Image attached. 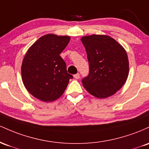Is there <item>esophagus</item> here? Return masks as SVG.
Wrapping results in <instances>:
<instances>
[{
    "instance_id": "obj_1",
    "label": "esophagus",
    "mask_w": 149,
    "mask_h": 149,
    "mask_svg": "<svg viewBox=\"0 0 149 149\" xmlns=\"http://www.w3.org/2000/svg\"><path fill=\"white\" fill-rule=\"evenodd\" d=\"M79 77H80V75H79V73H77V74L74 75V78H75V79H79Z\"/></svg>"
}]
</instances>
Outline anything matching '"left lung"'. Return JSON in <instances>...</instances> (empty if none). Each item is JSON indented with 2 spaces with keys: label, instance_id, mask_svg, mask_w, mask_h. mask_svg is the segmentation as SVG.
I'll list each match as a JSON object with an SVG mask.
<instances>
[{
  "label": "left lung",
  "instance_id": "obj_1",
  "mask_svg": "<svg viewBox=\"0 0 149 149\" xmlns=\"http://www.w3.org/2000/svg\"><path fill=\"white\" fill-rule=\"evenodd\" d=\"M81 41L89 64L88 75L82 79L84 87L96 98L113 96L127 79L129 60L126 51L107 35L84 36Z\"/></svg>",
  "mask_w": 149,
  "mask_h": 149
}]
</instances>
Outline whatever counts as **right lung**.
I'll return each mask as SVG.
<instances>
[{
    "label": "right lung",
    "mask_w": 149,
    "mask_h": 149,
    "mask_svg": "<svg viewBox=\"0 0 149 149\" xmlns=\"http://www.w3.org/2000/svg\"><path fill=\"white\" fill-rule=\"evenodd\" d=\"M69 36L48 34L30 46L22 63V79L25 88L35 98L44 102L59 98L72 75L60 56L68 46Z\"/></svg>",
    "instance_id": "add662e5"
}]
</instances>
